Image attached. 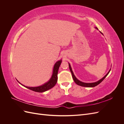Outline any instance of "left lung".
<instances>
[{
  "mask_svg": "<svg viewBox=\"0 0 124 124\" xmlns=\"http://www.w3.org/2000/svg\"><path fill=\"white\" fill-rule=\"evenodd\" d=\"M95 28L98 30V29L97 28V27H95ZM101 32V33H102V34L103 35V33L102 32ZM69 63V67L70 70L71 71V74H72V78H73V79L75 83H76L78 85H80V86H83V87H95V86H96L97 85H98V84H99L101 83V82H102L104 79V78H106V77L108 76V74L109 73L110 71L111 70V69H110V70L108 71V72L106 74V75H105L104 77H103L102 78H101L100 80H99L98 81H97L96 82H93V83H84V82H82V81H81L80 80H78V78L76 77V76H74V74L73 71H72V68H71V67L70 66V64L69 63Z\"/></svg>",
  "mask_w": 124,
  "mask_h": 124,
  "instance_id": "obj_1",
  "label": "left lung"
}]
</instances>
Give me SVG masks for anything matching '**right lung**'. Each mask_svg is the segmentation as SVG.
<instances>
[{
	"label": "right lung",
	"mask_w": 124,
	"mask_h": 124,
	"mask_svg": "<svg viewBox=\"0 0 124 124\" xmlns=\"http://www.w3.org/2000/svg\"><path fill=\"white\" fill-rule=\"evenodd\" d=\"M62 59L59 60V61L56 62L54 66V68L53 70V73H52V77L50 78V79L48 80L46 83H45L43 85L37 86V87H28V86H26L22 84L21 83L17 81V82L22 85H23L26 88L29 89L36 92L38 93H43L46 92L47 90L50 89L52 88H53L54 86L56 85V83L57 81V74H58V71L59 68V66L61 65L62 63Z\"/></svg>",
	"instance_id": "right-lung-1"
}]
</instances>
